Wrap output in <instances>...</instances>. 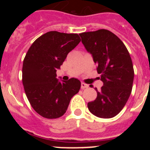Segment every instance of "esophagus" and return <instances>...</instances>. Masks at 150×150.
Returning a JSON list of instances; mask_svg holds the SVG:
<instances>
[{"instance_id":"1","label":"esophagus","mask_w":150,"mask_h":150,"mask_svg":"<svg viewBox=\"0 0 150 150\" xmlns=\"http://www.w3.org/2000/svg\"><path fill=\"white\" fill-rule=\"evenodd\" d=\"M88 84H86V83H81V88H88Z\"/></svg>"}]
</instances>
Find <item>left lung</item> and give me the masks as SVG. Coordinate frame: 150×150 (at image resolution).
I'll use <instances>...</instances> for the list:
<instances>
[{
	"mask_svg": "<svg viewBox=\"0 0 150 150\" xmlns=\"http://www.w3.org/2000/svg\"><path fill=\"white\" fill-rule=\"evenodd\" d=\"M85 48L97 64L103 86L97 88V98L88 102V108L95 116L114 117L122 110L132 93L133 64L128 50L116 34L105 29L79 34Z\"/></svg>",
	"mask_w": 150,
	"mask_h": 150,
	"instance_id": "8db88e82",
	"label": "left lung"
}]
</instances>
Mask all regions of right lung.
Segmentation results:
<instances>
[{
  "label": "right lung",
  "mask_w": 150,
  "mask_h": 150,
  "mask_svg": "<svg viewBox=\"0 0 150 150\" xmlns=\"http://www.w3.org/2000/svg\"><path fill=\"white\" fill-rule=\"evenodd\" d=\"M77 34L49 31L30 46L23 61L22 83L33 109L46 119H56L67 111L81 83L71 78L59 81L56 71L67 54L80 42Z\"/></svg>",
  "instance_id": "right-lung-1"
}]
</instances>
